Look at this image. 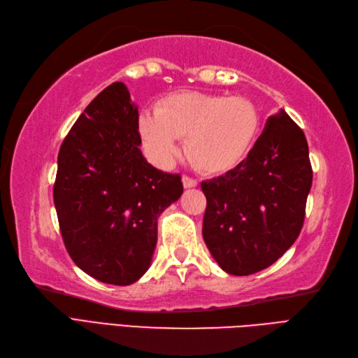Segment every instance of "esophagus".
<instances>
[{"instance_id": "1", "label": "esophagus", "mask_w": 358, "mask_h": 358, "mask_svg": "<svg viewBox=\"0 0 358 358\" xmlns=\"http://www.w3.org/2000/svg\"><path fill=\"white\" fill-rule=\"evenodd\" d=\"M182 186L186 189H190V187H196L198 186V180H194L189 176H182Z\"/></svg>"}]
</instances>
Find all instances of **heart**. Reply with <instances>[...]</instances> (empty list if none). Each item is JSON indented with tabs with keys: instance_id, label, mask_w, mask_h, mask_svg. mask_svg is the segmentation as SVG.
Returning a JSON list of instances; mask_svg holds the SVG:
<instances>
[{
	"instance_id": "b5f03b06",
	"label": "heart",
	"mask_w": 358,
	"mask_h": 358,
	"mask_svg": "<svg viewBox=\"0 0 358 358\" xmlns=\"http://www.w3.org/2000/svg\"><path fill=\"white\" fill-rule=\"evenodd\" d=\"M255 103L242 96H222L186 90L157 103L140 117L144 145L157 164L168 165L178 153L180 136L199 169L220 174L238 166L259 134Z\"/></svg>"
}]
</instances>
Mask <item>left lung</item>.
Wrapping results in <instances>:
<instances>
[{
    "label": "left lung",
    "mask_w": 358,
    "mask_h": 358,
    "mask_svg": "<svg viewBox=\"0 0 358 358\" xmlns=\"http://www.w3.org/2000/svg\"><path fill=\"white\" fill-rule=\"evenodd\" d=\"M310 186L305 134L281 110L236 168L201 182L202 235L220 268L245 276L278 260L301 234Z\"/></svg>",
    "instance_id": "left-lung-1"
}]
</instances>
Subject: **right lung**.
Wrapping results in <instances>:
<instances>
[{
  "label": "right lung",
  "mask_w": 358,
  "mask_h": 358,
  "mask_svg": "<svg viewBox=\"0 0 358 358\" xmlns=\"http://www.w3.org/2000/svg\"><path fill=\"white\" fill-rule=\"evenodd\" d=\"M138 108L123 83L103 89L57 155L53 202L68 255L92 278L129 285L147 272L157 218L182 193L180 174L143 156Z\"/></svg>",
  "instance_id": "1"
}]
</instances>
